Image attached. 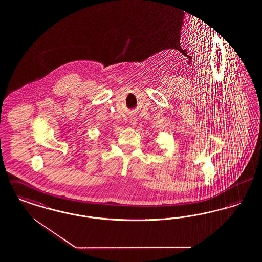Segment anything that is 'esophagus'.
<instances>
[{
  "instance_id": "esophagus-1",
  "label": "esophagus",
  "mask_w": 262,
  "mask_h": 262,
  "mask_svg": "<svg viewBox=\"0 0 262 262\" xmlns=\"http://www.w3.org/2000/svg\"><path fill=\"white\" fill-rule=\"evenodd\" d=\"M129 124H130L132 126H135V125H137V119H136V117H132V118H130Z\"/></svg>"
}]
</instances>
